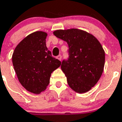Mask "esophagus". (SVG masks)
<instances>
[{
  "instance_id": "1",
  "label": "esophagus",
  "mask_w": 122,
  "mask_h": 122,
  "mask_svg": "<svg viewBox=\"0 0 122 122\" xmlns=\"http://www.w3.org/2000/svg\"><path fill=\"white\" fill-rule=\"evenodd\" d=\"M57 59H58V60H62V56H61L60 55H58V56L57 57Z\"/></svg>"
}]
</instances>
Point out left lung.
<instances>
[{
  "label": "left lung",
  "mask_w": 122,
  "mask_h": 122,
  "mask_svg": "<svg viewBox=\"0 0 122 122\" xmlns=\"http://www.w3.org/2000/svg\"><path fill=\"white\" fill-rule=\"evenodd\" d=\"M54 34L69 47V58L61 65L69 86L78 93L88 92L103 73L105 55L102 45L92 34L80 29L57 30Z\"/></svg>",
  "instance_id": "obj_1"
}]
</instances>
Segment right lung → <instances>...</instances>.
<instances>
[{
    "instance_id": "right-lung-1",
    "label": "right lung",
    "mask_w": 122,
    "mask_h": 122,
    "mask_svg": "<svg viewBox=\"0 0 122 122\" xmlns=\"http://www.w3.org/2000/svg\"><path fill=\"white\" fill-rule=\"evenodd\" d=\"M47 36L42 31L29 34L17 45L12 54L18 80L27 91L35 94L47 88L51 73L61 65L47 49Z\"/></svg>"
}]
</instances>
